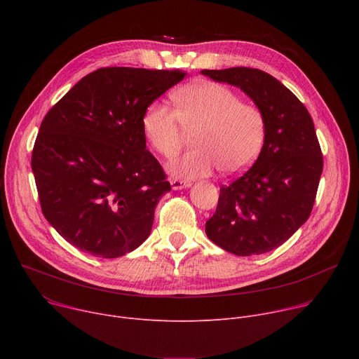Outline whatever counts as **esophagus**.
Segmentation results:
<instances>
[{
	"mask_svg": "<svg viewBox=\"0 0 359 359\" xmlns=\"http://www.w3.org/2000/svg\"><path fill=\"white\" fill-rule=\"evenodd\" d=\"M170 184H172L173 190H180V189L191 186V183L189 180H182V179H170Z\"/></svg>",
	"mask_w": 359,
	"mask_h": 359,
	"instance_id": "34e87169",
	"label": "esophagus"
}]
</instances>
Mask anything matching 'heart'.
Listing matches in <instances>:
<instances>
[{
	"label": "heart",
	"instance_id": "obj_1",
	"mask_svg": "<svg viewBox=\"0 0 359 359\" xmlns=\"http://www.w3.org/2000/svg\"><path fill=\"white\" fill-rule=\"evenodd\" d=\"M175 109L151 102L142 115V129L149 144L165 158L182 146L184 130H194V147L169 163L177 176L200 177L219 169L224 175L247 169L266 143L264 111L227 85L193 82L173 92Z\"/></svg>",
	"mask_w": 359,
	"mask_h": 359
}]
</instances>
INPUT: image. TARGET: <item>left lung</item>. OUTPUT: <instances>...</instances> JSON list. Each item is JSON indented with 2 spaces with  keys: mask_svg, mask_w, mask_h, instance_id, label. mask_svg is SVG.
I'll use <instances>...</instances> for the list:
<instances>
[{
  "mask_svg": "<svg viewBox=\"0 0 359 359\" xmlns=\"http://www.w3.org/2000/svg\"><path fill=\"white\" fill-rule=\"evenodd\" d=\"M201 74L238 86L267 118L259 159L220 187L206 234L236 255L271 251L309 220L314 206L324 159L313 118L288 88L262 69L236 67Z\"/></svg>",
  "mask_w": 359,
  "mask_h": 359,
  "instance_id": "obj_1",
  "label": "left lung"
}]
</instances>
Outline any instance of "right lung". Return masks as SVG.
Returning <instances> with one entry per match:
<instances>
[{
  "label": "right lung",
  "instance_id": "right-lung-1",
  "mask_svg": "<svg viewBox=\"0 0 359 359\" xmlns=\"http://www.w3.org/2000/svg\"><path fill=\"white\" fill-rule=\"evenodd\" d=\"M186 74L99 68L45 115L31 168L45 219L74 247L116 259L147 238L170 183L146 149L142 115Z\"/></svg>",
  "mask_w": 359,
  "mask_h": 359
}]
</instances>
